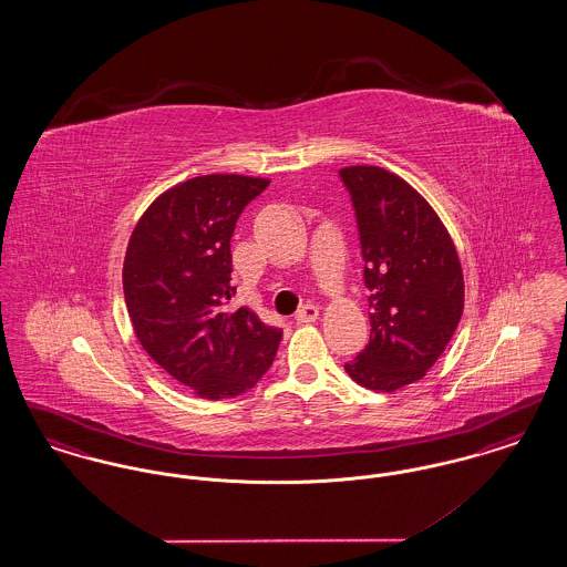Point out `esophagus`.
I'll use <instances>...</instances> for the list:
<instances>
[{
  "mask_svg": "<svg viewBox=\"0 0 567 567\" xmlns=\"http://www.w3.org/2000/svg\"><path fill=\"white\" fill-rule=\"evenodd\" d=\"M319 319V308L315 303H306L296 312L297 323H315Z\"/></svg>",
  "mask_w": 567,
  "mask_h": 567,
  "instance_id": "1",
  "label": "esophagus"
}]
</instances>
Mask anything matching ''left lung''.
Wrapping results in <instances>:
<instances>
[{
	"mask_svg": "<svg viewBox=\"0 0 567 567\" xmlns=\"http://www.w3.org/2000/svg\"><path fill=\"white\" fill-rule=\"evenodd\" d=\"M349 190L370 291V342L347 374L372 391L421 380L451 342L463 315L455 244L432 206L377 165L340 169Z\"/></svg>",
	"mask_w": 567,
	"mask_h": 567,
	"instance_id": "8db88e82",
	"label": "left lung"
}]
</instances>
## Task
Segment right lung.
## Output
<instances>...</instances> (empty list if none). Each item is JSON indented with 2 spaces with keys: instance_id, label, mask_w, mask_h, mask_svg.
<instances>
[{
  "instance_id": "add662e5",
  "label": "right lung",
  "mask_w": 567,
  "mask_h": 567,
  "mask_svg": "<svg viewBox=\"0 0 567 567\" xmlns=\"http://www.w3.org/2000/svg\"><path fill=\"white\" fill-rule=\"evenodd\" d=\"M268 185L238 174L190 178L151 204L125 252L123 291L142 349L206 400L252 389L282 338L248 308H227L236 296L229 240Z\"/></svg>"
}]
</instances>
